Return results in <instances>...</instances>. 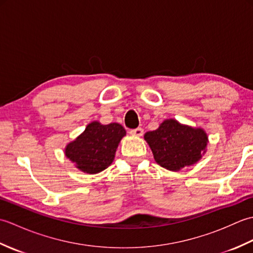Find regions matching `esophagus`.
<instances>
[{"instance_id":"1","label":"esophagus","mask_w":253,"mask_h":253,"mask_svg":"<svg viewBox=\"0 0 253 253\" xmlns=\"http://www.w3.org/2000/svg\"><path fill=\"white\" fill-rule=\"evenodd\" d=\"M129 133H130V135H133V136L140 137V136L143 135V129L140 127H138V128H135V129H130Z\"/></svg>"}]
</instances>
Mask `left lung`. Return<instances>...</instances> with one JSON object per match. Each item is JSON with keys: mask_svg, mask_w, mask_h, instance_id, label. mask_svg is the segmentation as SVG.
I'll list each match as a JSON object with an SVG mask.
<instances>
[{"mask_svg": "<svg viewBox=\"0 0 253 253\" xmlns=\"http://www.w3.org/2000/svg\"><path fill=\"white\" fill-rule=\"evenodd\" d=\"M144 139L155 162L169 170H179L198 162L208 143L207 133L201 128L180 125L175 120L164 121L157 130L148 131Z\"/></svg>", "mask_w": 253, "mask_h": 253, "instance_id": "8db88e82", "label": "left lung"}]
</instances>
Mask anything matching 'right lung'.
<instances>
[{
	"mask_svg": "<svg viewBox=\"0 0 253 253\" xmlns=\"http://www.w3.org/2000/svg\"><path fill=\"white\" fill-rule=\"evenodd\" d=\"M125 135L126 130L120 124L101 125L93 122L68 144L65 155L84 173H99L112 164L118 143Z\"/></svg>",
	"mask_w": 253,
	"mask_h": 253,
	"instance_id": "obj_1",
	"label": "right lung"
}]
</instances>
